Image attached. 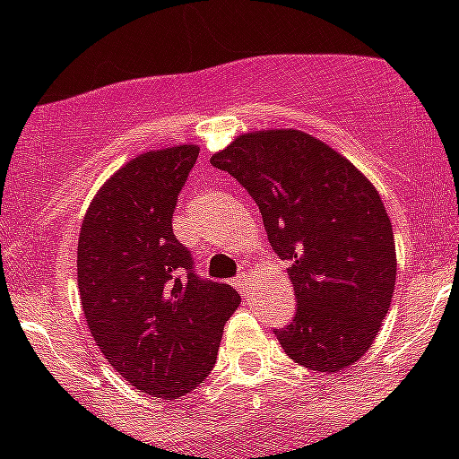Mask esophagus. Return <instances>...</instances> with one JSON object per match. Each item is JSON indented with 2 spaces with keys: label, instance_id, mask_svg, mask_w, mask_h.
<instances>
[{
  "label": "esophagus",
  "instance_id": "obj_1",
  "mask_svg": "<svg viewBox=\"0 0 459 459\" xmlns=\"http://www.w3.org/2000/svg\"><path fill=\"white\" fill-rule=\"evenodd\" d=\"M235 289L239 290V293H247V284H248V273H239L238 277L233 280Z\"/></svg>",
  "mask_w": 459,
  "mask_h": 459
}]
</instances>
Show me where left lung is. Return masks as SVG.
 I'll return each instance as SVG.
<instances>
[{
  "instance_id": "left-lung-1",
  "label": "left lung",
  "mask_w": 459,
  "mask_h": 459,
  "mask_svg": "<svg viewBox=\"0 0 459 459\" xmlns=\"http://www.w3.org/2000/svg\"><path fill=\"white\" fill-rule=\"evenodd\" d=\"M262 212L289 262L298 311L273 328L302 367L335 373L373 344L395 289V242L382 197L346 157L302 131L239 135L211 157Z\"/></svg>"
}]
</instances>
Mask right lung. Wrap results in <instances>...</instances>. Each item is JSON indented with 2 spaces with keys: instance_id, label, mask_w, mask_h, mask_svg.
Masks as SVG:
<instances>
[{
  "instance_id": "right-lung-1",
  "label": "right lung",
  "mask_w": 459,
  "mask_h": 459,
  "mask_svg": "<svg viewBox=\"0 0 459 459\" xmlns=\"http://www.w3.org/2000/svg\"><path fill=\"white\" fill-rule=\"evenodd\" d=\"M200 148L151 151L117 170L88 206L77 244L82 308L110 367L148 395L178 400L212 371L229 284L197 275L173 212Z\"/></svg>"
}]
</instances>
